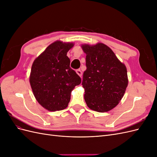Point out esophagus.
Listing matches in <instances>:
<instances>
[{
  "label": "esophagus",
  "instance_id": "obj_1",
  "mask_svg": "<svg viewBox=\"0 0 157 157\" xmlns=\"http://www.w3.org/2000/svg\"><path fill=\"white\" fill-rule=\"evenodd\" d=\"M76 72H77V73L80 76V77H82V71H80V69H77V70H76Z\"/></svg>",
  "mask_w": 157,
  "mask_h": 157
}]
</instances>
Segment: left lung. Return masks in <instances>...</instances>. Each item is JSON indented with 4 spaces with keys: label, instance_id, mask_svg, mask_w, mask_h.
Returning a JSON list of instances; mask_svg holds the SVG:
<instances>
[{
    "label": "left lung",
    "instance_id": "obj_1",
    "mask_svg": "<svg viewBox=\"0 0 157 157\" xmlns=\"http://www.w3.org/2000/svg\"><path fill=\"white\" fill-rule=\"evenodd\" d=\"M86 70L82 85L87 106L97 112H107L122 99L128 84L126 67L107 45H82Z\"/></svg>",
    "mask_w": 157,
    "mask_h": 157
}]
</instances>
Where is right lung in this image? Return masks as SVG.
I'll list each match as a JSON object with an SVG mask.
<instances>
[{"label": "right lung", "mask_w": 157, "mask_h": 157, "mask_svg": "<svg viewBox=\"0 0 157 157\" xmlns=\"http://www.w3.org/2000/svg\"><path fill=\"white\" fill-rule=\"evenodd\" d=\"M73 43L58 40L49 45L35 59L29 82L33 94L44 109L61 111L68 106L71 93L81 78L70 67L67 52Z\"/></svg>", "instance_id": "obj_1"}]
</instances>
